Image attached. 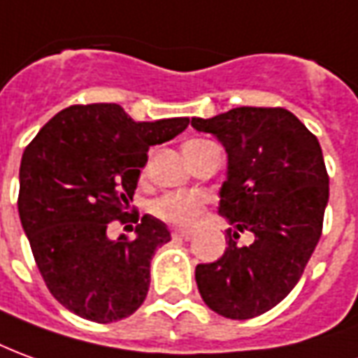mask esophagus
<instances>
[{"label":"esophagus","mask_w":358,"mask_h":358,"mask_svg":"<svg viewBox=\"0 0 358 358\" xmlns=\"http://www.w3.org/2000/svg\"><path fill=\"white\" fill-rule=\"evenodd\" d=\"M172 236H174V238H180V240H192L194 238V232L192 231H174L172 232Z\"/></svg>","instance_id":"34e87169"}]
</instances>
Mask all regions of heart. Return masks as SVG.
Segmentation results:
<instances>
[{
    "instance_id": "obj_1",
    "label": "heart",
    "mask_w": 358,
    "mask_h": 358,
    "mask_svg": "<svg viewBox=\"0 0 358 358\" xmlns=\"http://www.w3.org/2000/svg\"><path fill=\"white\" fill-rule=\"evenodd\" d=\"M207 145L201 139H192L184 145V155L196 151L199 147ZM151 211L161 221L174 224V227H192L199 221V217L205 211V197L194 192H171L164 194L159 199H155L151 205Z\"/></svg>"
}]
</instances>
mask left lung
<instances>
[{
    "mask_svg": "<svg viewBox=\"0 0 358 358\" xmlns=\"http://www.w3.org/2000/svg\"><path fill=\"white\" fill-rule=\"evenodd\" d=\"M213 134L229 155L219 213L229 248L213 264L196 267L199 294L231 320L262 316L283 301L304 273L322 236L329 197L324 155L316 136L285 108L240 106L215 118H192ZM257 238L238 247L239 232Z\"/></svg>",
    "mask_w": 358,
    "mask_h": 358,
    "instance_id": "1",
    "label": "left lung"
}]
</instances>
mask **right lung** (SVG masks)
<instances>
[{
    "label": "right lung",
    "mask_w": 358,
    "mask_h": 358,
    "mask_svg": "<svg viewBox=\"0 0 358 358\" xmlns=\"http://www.w3.org/2000/svg\"><path fill=\"white\" fill-rule=\"evenodd\" d=\"M187 118L134 122L114 102L57 112L27 145L19 171V217L44 283L62 306L96 324L131 316L151 283V257L171 240L151 215L131 221L136 238H108L127 222L151 145L171 141Z\"/></svg>",
    "instance_id": "right-lung-1"
}]
</instances>
